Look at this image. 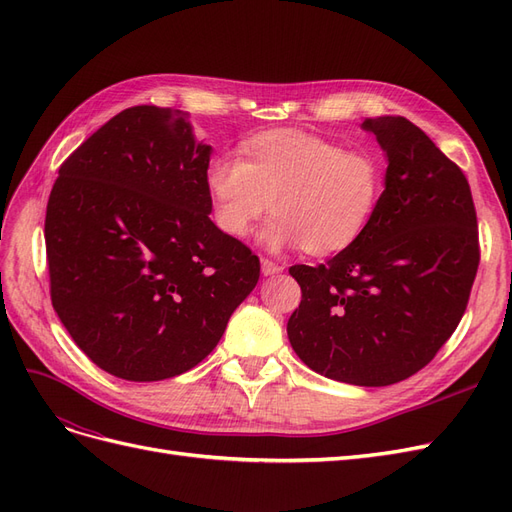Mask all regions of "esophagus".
<instances>
[{
	"label": "esophagus",
	"instance_id": "obj_1",
	"mask_svg": "<svg viewBox=\"0 0 512 512\" xmlns=\"http://www.w3.org/2000/svg\"><path fill=\"white\" fill-rule=\"evenodd\" d=\"M260 267H262V273H265V275H277V273L284 271L282 265H277V262H273V260H269V258H262Z\"/></svg>",
	"mask_w": 512,
	"mask_h": 512
}]
</instances>
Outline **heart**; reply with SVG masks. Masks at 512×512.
Instances as JSON below:
<instances>
[{"label":"heart","instance_id":"heart-1","mask_svg":"<svg viewBox=\"0 0 512 512\" xmlns=\"http://www.w3.org/2000/svg\"><path fill=\"white\" fill-rule=\"evenodd\" d=\"M205 190L224 235L245 239L271 209L260 232L267 250L333 256L359 241L378 211L384 166L374 153L346 151L316 134L269 130L247 138L239 162L213 158Z\"/></svg>","mask_w":512,"mask_h":512}]
</instances>
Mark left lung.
Here are the masks:
<instances>
[{"label":"left lung","mask_w":512,"mask_h":512,"mask_svg":"<svg viewBox=\"0 0 512 512\" xmlns=\"http://www.w3.org/2000/svg\"><path fill=\"white\" fill-rule=\"evenodd\" d=\"M386 153L384 192L363 237L327 265H294L301 305L288 339L316 374L389 386L423 369L466 312L478 224L466 175L406 117L365 119Z\"/></svg>","instance_id":"left-lung-1"}]
</instances>
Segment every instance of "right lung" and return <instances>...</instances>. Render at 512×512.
<instances>
[{
	"mask_svg": "<svg viewBox=\"0 0 512 512\" xmlns=\"http://www.w3.org/2000/svg\"><path fill=\"white\" fill-rule=\"evenodd\" d=\"M183 111L132 106L61 164L46 205L51 301L100 369L156 382L196 367L260 277L258 256L209 218Z\"/></svg>",
	"mask_w": 512,
	"mask_h": 512,
	"instance_id": "1",
	"label": "right lung"
}]
</instances>
